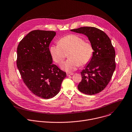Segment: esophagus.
Listing matches in <instances>:
<instances>
[{
	"mask_svg": "<svg viewBox=\"0 0 132 132\" xmlns=\"http://www.w3.org/2000/svg\"><path fill=\"white\" fill-rule=\"evenodd\" d=\"M73 75V73H70V72H67V76H71Z\"/></svg>",
	"mask_w": 132,
	"mask_h": 132,
	"instance_id": "obj_1",
	"label": "esophagus"
}]
</instances>
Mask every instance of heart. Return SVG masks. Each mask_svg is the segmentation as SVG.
<instances>
[{
    "label": "heart",
    "instance_id": "b5f03b06",
    "mask_svg": "<svg viewBox=\"0 0 132 132\" xmlns=\"http://www.w3.org/2000/svg\"><path fill=\"white\" fill-rule=\"evenodd\" d=\"M57 45H52L50 52L54 61L61 65L67 54L69 59L61 66L67 71L76 70L78 67L88 64L92 59L93 49L91 44L78 35L70 34L61 38Z\"/></svg>",
    "mask_w": 132,
    "mask_h": 132
}]
</instances>
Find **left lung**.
I'll use <instances>...</instances> for the list:
<instances>
[{
  "label": "left lung",
  "instance_id": "obj_1",
  "mask_svg": "<svg viewBox=\"0 0 132 132\" xmlns=\"http://www.w3.org/2000/svg\"><path fill=\"white\" fill-rule=\"evenodd\" d=\"M86 35L94 50L93 56L81 72L82 80L78 90L87 95L102 91L110 82L116 68L115 50L107 34L94 27H81L71 30Z\"/></svg>",
  "mask_w": 132,
  "mask_h": 132
}]
</instances>
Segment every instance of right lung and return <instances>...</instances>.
I'll return each instance as SVG.
<instances>
[{
  "mask_svg": "<svg viewBox=\"0 0 132 132\" xmlns=\"http://www.w3.org/2000/svg\"><path fill=\"white\" fill-rule=\"evenodd\" d=\"M55 35L54 31L32 30L17 48V67L23 82L33 94L43 99L56 95L66 76L52 64L49 47Z\"/></svg>",
  "mask_w": 132,
  "mask_h": 132,
  "instance_id": "1",
  "label": "right lung"
}]
</instances>
